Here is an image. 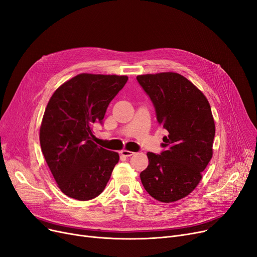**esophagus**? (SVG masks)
<instances>
[{
  "label": "esophagus",
  "mask_w": 257,
  "mask_h": 257,
  "mask_svg": "<svg viewBox=\"0 0 257 257\" xmlns=\"http://www.w3.org/2000/svg\"><path fill=\"white\" fill-rule=\"evenodd\" d=\"M120 154L124 155V156H127V158H128V156H131V155L135 154V152L128 151V150H121V151H120Z\"/></svg>",
  "instance_id": "34e87169"
}]
</instances>
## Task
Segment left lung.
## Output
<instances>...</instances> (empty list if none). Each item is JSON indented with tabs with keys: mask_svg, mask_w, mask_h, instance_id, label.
I'll return each instance as SVG.
<instances>
[{
	"mask_svg": "<svg viewBox=\"0 0 257 257\" xmlns=\"http://www.w3.org/2000/svg\"><path fill=\"white\" fill-rule=\"evenodd\" d=\"M159 124L169 132L160 154L148 152L141 181L153 198L172 203L191 193L212 158L215 136L211 107L203 92L175 72L139 75Z\"/></svg>",
	"mask_w": 257,
	"mask_h": 257,
	"instance_id": "left-lung-1",
	"label": "left lung"
}]
</instances>
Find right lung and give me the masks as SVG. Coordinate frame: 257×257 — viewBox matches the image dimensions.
<instances>
[{
    "label": "right lung",
    "mask_w": 257,
    "mask_h": 257,
    "mask_svg": "<svg viewBox=\"0 0 257 257\" xmlns=\"http://www.w3.org/2000/svg\"><path fill=\"white\" fill-rule=\"evenodd\" d=\"M127 81L126 75L82 73L64 83L49 99L40 143L55 182L67 196L89 200L104 191L119 156L92 142V126L103 124L110 102Z\"/></svg>",
    "instance_id": "right-lung-1"
}]
</instances>
